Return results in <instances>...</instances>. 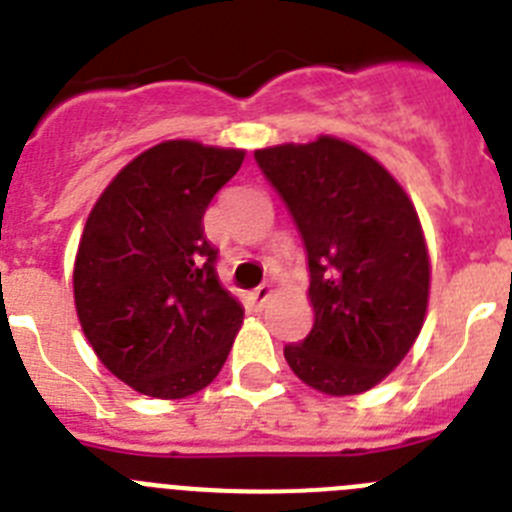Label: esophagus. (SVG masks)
<instances>
[{
	"instance_id": "esophagus-1",
	"label": "esophagus",
	"mask_w": 512,
	"mask_h": 512,
	"mask_svg": "<svg viewBox=\"0 0 512 512\" xmlns=\"http://www.w3.org/2000/svg\"><path fill=\"white\" fill-rule=\"evenodd\" d=\"M269 297H271V287L269 284H261V287H256L251 295H248V300H251L256 307H264Z\"/></svg>"
}]
</instances>
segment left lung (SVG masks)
<instances>
[{"label": "left lung", "mask_w": 512, "mask_h": 512, "mask_svg": "<svg viewBox=\"0 0 512 512\" xmlns=\"http://www.w3.org/2000/svg\"><path fill=\"white\" fill-rule=\"evenodd\" d=\"M289 207L310 269L312 330L284 359L325 395L372 390L405 359L428 307V248L392 174L338 138L253 153Z\"/></svg>", "instance_id": "left-lung-1"}]
</instances>
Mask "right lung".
Masks as SVG:
<instances>
[{"label": "right lung", "mask_w": 512, "mask_h": 512, "mask_svg": "<svg viewBox=\"0 0 512 512\" xmlns=\"http://www.w3.org/2000/svg\"><path fill=\"white\" fill-rule=\"evenodd\" d=\"M243 151L166 140L133 158L84 225L74 300L84 336L140 395L179 400L223 369L243 323L202 217Z\"/></svg>", "instance_id": "right-lung-1"}]
</instances>
